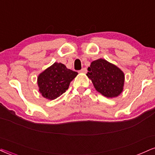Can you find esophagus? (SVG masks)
Masks as SVG:
<instances>
[{
	"label": "esophagus",
	"instance_id": "1",
	"mask_svg": "<svg viewBox=\"0 0 155 155\" xmlns=\"http://www.w3.org/2000/svg\"><path fill=\"white\" fill-rule=\"evenodd\" d=\"M80 72H81V73H86V72H87V68H83L80 71Z\"/></svg>",
	"mask_w": 155,
	"mask_h": 155
}]
</instances>
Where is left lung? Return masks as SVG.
Masks as SVG:
<instances>
[{
  "mask_svg": "<svg viewBox=\"0 0 155 155\" xmlns=\"http://www.w3.org/2000/svg\"><path fill=\"white\" fill-rule=\"evenodd\" d=\"M87 76L92 80L98 92L107 97H115L123 92L125 76L124 72L105 59L92 61Z\"/></svg>",
  "mask_w": 155,
  "mask_h": 155,
  "instance_id": "1",
  "label": "left lung"
}]
</instances>
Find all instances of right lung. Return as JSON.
<instances>
[{
  "label": "right lung",
  "mask_w": 155,
  "mask_h": 155,
  "mask_svg": "<svg viewBox=\"0 0 155 155\" xmlns=\"http://www.w3.org/2000/svg\"><path fill=\"white\" fill-rule=\"evenodd\" d=\"M78 73L67 68L61 63H54L37 78L39 91L43 97L55 100L68 89Z\"/></svg>",
  "instance_id": "right-lung-1"
}]
</instances>
